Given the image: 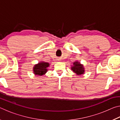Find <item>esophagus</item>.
Listing matches in <instances>:
<instances>
[{
    "label": "esophagus",
    "mask_w": 120,
    "mask_h": 120,
    "mask_svg": "<svg viewBox=\"0 0 120 120\" xmlns=\"http://www.w3.org/2000/svg\"><path fill=\"white\" fill-rule=\"evenodd\" d=\"M56 60H58V61H60L61 60V58H58Z\"/></svg>",
    "instance_id": "1"
}]
</instances>
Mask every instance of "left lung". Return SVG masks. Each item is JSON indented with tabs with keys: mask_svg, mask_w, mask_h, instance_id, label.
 I'll return each instance as SVG.
<instances>
[{
	"mask_svg": "<svg viewBox=\"0 0 120 120\" xmlns=\"http://www.w3.org/2000/svg\"><path fill=\"white\" fill-rule=\"evenodd\" d=\"M71 68V70L77 75H81L84 74L85 69L84 66L78 61H75L73 63V66Z\"/></svg>",
	"mask_w": 120,
	"mask_h": 120,
	"instance_id": "8db88e82",
	"label": "left lung"
}]
</instances>
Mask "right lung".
<instances>
[{"instance_id":"add662e5","label":"right lung","mask_w":120,"mask_h":120,"mask_svg":"<svg viewBox=\"0 0 120 120\" xmlns=\"http://www.w3.org/2000/svg\"><path fill=\"white\" fill-rule=\"evenodd\" d=\"M49 63L41 61L35 64L33 67V72L35 75L41 76L45 75L48 71V68L49 66Z\"/></svg>"}]
</instances>
